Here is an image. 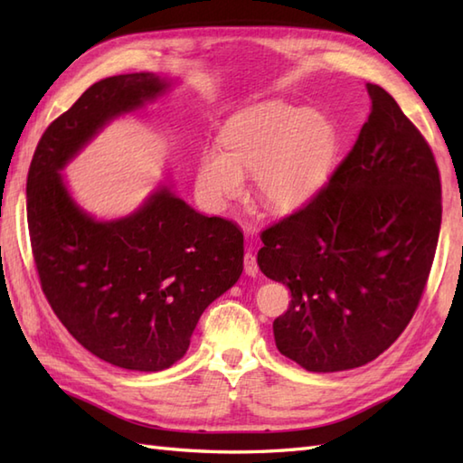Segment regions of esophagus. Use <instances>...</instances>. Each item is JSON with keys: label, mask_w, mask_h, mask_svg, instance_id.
I'll return each mask as SVG.
<instances>
[{"label": "esophagus", "mask_w": 463, "mask_h": 463, "mask_svg": "<svg viewBox=\"0 0 463 463\" xmlns=\"http://www.w3.org/2000/svg\"><path fill=\"white\" fill-rule=\"evenodd\" d=\"M244 272H247L249 277H257V274H259L257 257H254L252 252H247V254H244Z\"/></svg>", "instance_id": "1"}]
</instances>
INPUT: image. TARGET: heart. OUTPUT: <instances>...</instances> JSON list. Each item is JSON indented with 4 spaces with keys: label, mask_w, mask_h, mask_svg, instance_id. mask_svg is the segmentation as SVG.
<instances>
[{
    "label": "heart",
    "mask_w": 463,
    "mask_h": 463,
    "mask_svg": "<svg viewBox=\"0 0 463 463\" xmlns=\"http://www.w3.org/2000/svg\"><path fill=\"white\" fill-rule=\"evenodd\" d=\"M222 146H206L196 161V186L213 206L244 191L270 211L288 213L312 201L336 163L340 133L330 115L287 101H269L237 113L224 125Z\"/></svg>",
    "instance_id": "obj_1"
}]
</instances>
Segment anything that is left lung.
Here are the masks:
<instances>
[{"mask_svg":"<svg viewBox=\"0 0 463 463\" xmlns=\"http://www.w3.org/2000/svg\"><path fill=\"white\" fill-rule=\"evenodd\" d=\"M356 143L312 201L260 234L259 267L290 288L274 320L284 356L308 372L364 366L414 317L441 224L428 141L380 85Z\"/></svg>","mask_w":463,"mask_h":463,"instance_id":"8db88e82","label":"left lung"}]
</instances>
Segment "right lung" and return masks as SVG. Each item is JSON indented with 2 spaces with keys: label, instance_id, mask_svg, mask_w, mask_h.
Wrapping results in <instances>:
<instances>
[{
  "label": "right lung",
  "instance_id": "obj_1",
  "mask_svg": "<svg viewBox=\"0 0 463 463\" xmlns=\"http://www.w3.org/2000/svg\"><path fill=\"white\" fill-rule=\"evenodd\" d=\"M155 73L93 83L47 127L27 173V226L42 290L69 334L97 358L159 372L189 350L201 314L242 274V232L166 186L139 211L101 222L69 196L67 161L113 117L165 91Z\"/></svg>",
  "mask_w": 463,
  "mask_h": 463
}]
</instances>
